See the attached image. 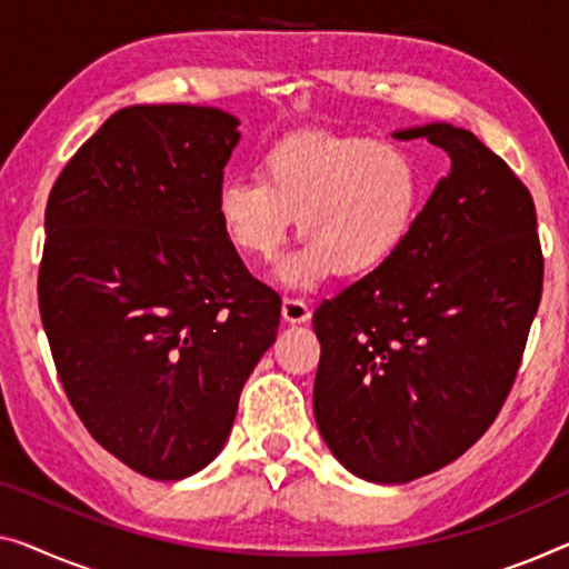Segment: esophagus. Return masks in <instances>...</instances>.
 <instances>
[{"mask_svg":"<svg viewBox=\"0 0 569 569\" xmlns=\"http://www.w3.org/2000/svg\"><path fill=\"white\" fill-rule=\"evenodd\" d=\"M281 313H283V321H288V325H303V321H309L311 317L309 307L301 299H283Z\"/></svg>","mask_w":569,"mask_h":569,"instance_id":"obj_1","label":"esophagus"}]
</instances>
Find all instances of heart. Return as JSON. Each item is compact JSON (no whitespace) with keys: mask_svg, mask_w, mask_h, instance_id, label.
<instances>
[{"mask_svg":"<svg viewBox=\"0 0 569 569\" xmlns=\"http://www.w3.org/2000/svg\"><path fill=\"white\" fill-rule=\"evenodd\" d=\"M427 181L409 152L368 138L291 134L260 158L258 178H227L217 217L232 248L268 260L291 230L303 240L276 278L307 288L329 273L362 278L383 268L417 224Z\"/></svg>","mask_w":569,"mask_h":569,"instance_id":"heart-1","label":"heart"}]
</instances>
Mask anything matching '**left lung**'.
Instances as JSON below:
<instances>
[{"label":"left lung","instance_id":"1","mask_svg":"<svg viewBox=\"0 0 569 569\" xmlns=\"http://www.w3.org/2000/svg\"><path fill=\"white\" fill-rule=\"evenodd\" d=\"M449 156L403 248L313 311L319 435L347 470L401 486L486 435L511 391L541 299L527 186L472 132L396 130Z\"/></svg>","mask_w":569,"mask_h":569}]
</instances>
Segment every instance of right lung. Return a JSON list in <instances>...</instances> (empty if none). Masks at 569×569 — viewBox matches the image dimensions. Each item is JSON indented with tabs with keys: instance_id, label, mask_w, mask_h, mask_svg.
Segmentation results:
<instances>
[{
	"instance_id": "obj_1",
	"label": "right lung",
	"mask_w": 569,
	"mask_h": 569,
	"mask_svg": "<svg viewBox=\"0 0 569 569\" xmlns=\"http://www.w3.org/2000/svg\"><path fill=\"white\" fill-rule=\"evenodd\" d=\"M237 127L217 107L120 109L48 199L38 299L58 376L89 435L152 480L222 452L281 325L217 217Z\"/></svg>"
}]
</instances>
